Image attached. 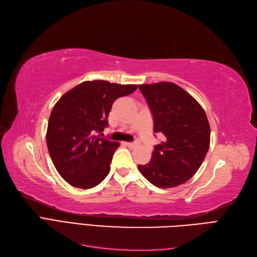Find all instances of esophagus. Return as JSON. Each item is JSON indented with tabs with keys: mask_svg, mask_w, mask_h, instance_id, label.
<instances>
[{
	"mask_svg": "<svg viewBox=\"0 0 257 257\" xmlns=\"http://www.w3.org/2000/svg\"><path fill=\"white\" fill-rule=\"evenodd\" d=\"M125 145L128 146V147H136L138 144L136 142H126Z\"/></svg>",
	"mask_w": 257,
	"mask_h": 257,
	"instance_id": "1",
	"label": "esophagus"
}]
</instances>
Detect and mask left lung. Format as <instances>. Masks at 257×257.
I'll return each instance as SVG.
<instances>
[{
    "mask_svg": "<svg viewBox=\"0 0 257 257\" xmlns=\"http://www.w3.org/2000/svg\"><path fill=\"white\" fill-rule=\"evenodd\" d=\"M153 113L154 131L164 142L155 146L152 159L138 165L141 174L159 188L183 185L200 169L210 144V126L195 99L172 82L140 84Z\"/></svg>",
    "mask_w": 257,
    "mask_h": 257,
    "instance_id": "obj_1",
    "label": "left lung"
}]
</instances>
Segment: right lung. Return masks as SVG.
<instances>
[{
	"label": "right lung",
	"instance_id": "obj_1",
	"mask_svg": "<svg viewBox=\"0 0 257 257\" xmlns=\"http://www.w3.org/2000/svg\"><path fill=\"white\" fill-rule=\"evenodd\" d=\"M136 89L135 84L85 81L55 103L48 122L47 146L56 171L69 185L90 189L107 176L119 143L97 134L109 125L113 102Z\"/></svg>",
	"mask_w": 257,
	"mask_h": 257
}]
</instances>
